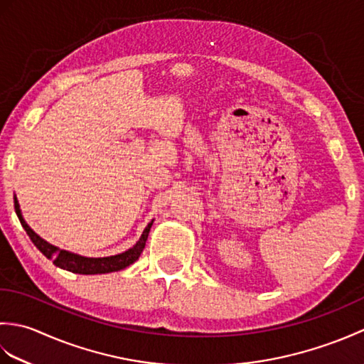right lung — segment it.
I'll list each match as a JSON object with an SVG mask.
<instances>
[{
  "mask_svg": "<svg viewBox=\"0 0 364 364\" xmlns=\"http://www.w3.org/2000/svg\"><path fill=\"white\" fill-rule=\"evenodd\" d=\"M14 205H15V213H17L21 227L25 228L28 233L29 239L33 241V244L41 250L46 258L53 261V264L56 267H60L64 270H68V272L73 274H81V275H95V274H109V272H117V270H122L128 267L129 264H133L134 261L139 259L141 253L145 247L146 237H149L150 228L153 225V220L145 227L142 236L139 237V241L128 249L127 252L119 253V255H112V257H105V258H87V257H81L78 253H72L64 249H59V247L53 245L50 242H46L45 239L38 236L36 231L31 228L26 220L23 219V214L20 210L18 200L14 196Z\"/></svg>",
  "mask_w": 364,
  "mask_h": 364,
  "instance_id": "obj_1",
  "label": "right lung"
}]
</instances>
